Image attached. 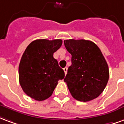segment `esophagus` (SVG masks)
<instances>
[{"label":"esophagus","instance_id":"1","mask_svg":"<svg viewBox=\"0 0 124 124\" xmlns=\"http://www.w3.org/2000/svg\"><path fill=\"white\" fill-rule=\"evenodd\" d=\"M63 70H64V71L65 74H67V71H68V68L65 67L64 68H63Z\"/></svg>","mask_w":124,"mask_h":124}]
</instances>
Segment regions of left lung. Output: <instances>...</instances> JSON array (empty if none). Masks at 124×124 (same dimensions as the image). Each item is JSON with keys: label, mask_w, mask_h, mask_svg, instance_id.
Here are the masks:
<instances>
[{"label": "left lung", "mask_w": 124, "mask_h": 124, "mask_svg": "<svg viewBox=\"0 0 124 124\" xmlns=\"http://www.w3.org/2000/svg\"><path fill=\"white\" fill-rule=\"evenodd\" d=\"M64 46L72 55L64 82L71 95L80 101L98 97L109 80V68L100 49L93 42L69 39Z\"/></svg>", "instance_id": "1"}]
</instances>
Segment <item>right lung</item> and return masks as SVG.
<instances>
[{
  "label": "right lung",
  "mask_w": 124,
  "mask_h": 124,
  "mask_svg": "<svg viewBox=\"0 0 124 124\" xmlns=\"http://www.w3.org/2000/svg\"><path fill=\"white\" fill-rule=\"evenodd\" d=\"M62 40L38 39L26 48L20 60L19 82L27 96L42 101L52 96L58 81L64 78L53 54L62 46Z\"/></svg>",
  "instance_id": "add662e5"
}]
</instances>
